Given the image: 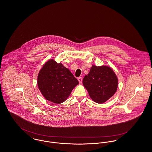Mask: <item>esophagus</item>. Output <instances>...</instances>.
Returning <instances> with one entry per match:
<instances>
[{"instance_id": "34e87169", "label": "esophagus", "mask_w": 152, "mask_h": 152, "mask_svg": "<svg viewBox=\"0 0 152 152\" xmlns=\"http://www.w3.org/2000/svg\"><path fill=\"white\" fill-rule=\"evenodd\" d=\"M77 80H78V81L79 82V83L80 84H81L82 83V77H78V79H77Z\"/></svg>"}]
</instances>
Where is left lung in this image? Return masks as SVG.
Wrapping results in <instances>:
<instances>
[{"label":"left lung","instance_id":"obj_1","mask_svg":"<svg viewBox=\"0 0 152 152\" xmlns=\"http://www.w3.org/2000/svg\"><path fill=\"white\" fill-rule=\"evenodd\" d=\"M83 84L94 102L104 104L116 92L118 79L110 67L93 65L84 77Z\"/></svg>","mask_w":152,"mask_h":152}]
</instances>
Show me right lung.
Returning <instances> with one entry per match:
<instances>
[{"label": "right lung", "mask_w": 152, "mask_h": 152, "mask_svg": "<svg viewBox=\"0 0 152 152\" xmlns=\"http://www.w3.org/2000/svg\"><path fill=\"white\" fill-rule=\"evenodd\" d=\"M78 84L70 70L53 59L45 64L37 76L41 93L47 100L56 104L65 101Z\"/></svg>", "instance_id": "obj_1"}]
</instances>
